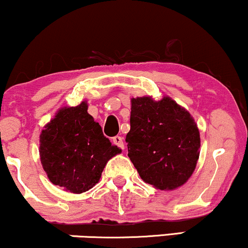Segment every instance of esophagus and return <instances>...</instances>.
I'll return each instance as SVG.
<instances>
[{
	"mask_svg": "<svg viewBox=\"0 0 248 248\" xmlns=\"http://www.w3.org/2000/svg\"><path fill=\"white\" fill-rule=\"evenodd\" d=\"M113 143H114L115 146H118L119 148H121V149H124V139H122L121 136H114V138H113Z\"/></svg>",
	"mask_w": 248,
	"mask_h": 248,
	"instance_id": "34e87169",
	"label": "esophagus"
}]
</instances>
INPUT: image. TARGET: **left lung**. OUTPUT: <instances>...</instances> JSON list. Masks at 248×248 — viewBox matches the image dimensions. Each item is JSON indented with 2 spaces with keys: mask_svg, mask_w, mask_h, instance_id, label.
Instances as JSON below:
<instances>
[{
  "mask_svg": "<svg viewBox=\"0 0 248 248\" xmlns=\"http://www.w3.org/2000/svg\"><path fill=\"white\" fill-rule=\"evenodd\" d=\"M128 156L140 177L160 190L183 186L195 171L201 138L195 119L169 96L132 99Z\"/></svg>",
  "mask_w": 248,
  "mask_h": 248,
  "instance_id": "1",
  "label": "left lung"
}]
</instances>
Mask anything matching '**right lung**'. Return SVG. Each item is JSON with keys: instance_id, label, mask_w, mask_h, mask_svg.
Listing matches in <instances>:
<instances>
[{"instance_id": "1", "label": "right lung", "mask_w": 248, "mask_h": 248, "mask_svg": "<svg viewBox=\"0 0 248 248\" xmlns=\"http://www.w3.org/2000/svg\"><path fill=\"white\" fill-rule=\"evenodd\" d=\"M87 108L86 101L61 108L39 136V156L50 182L73 193L92 189L107 162L121 153Z\"/></svg>"}]
</instances>
